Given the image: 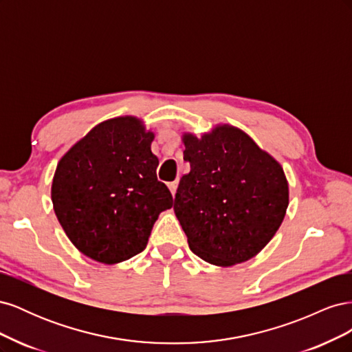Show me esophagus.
<instances>
[{
	"instance_id": "obj_1",
	"label": "esophagus",
	"mask_w": 352,
	"mask_h": 352,
	"mask_svg": "<svg viewBox=\"0 0 352 352\" xmlns=\"http://www.w3.org/2000/svg\"><path fill=\"white\" fill-rule=\"evenodd\" d=\"M168 189H170V192H172V195L175 197L176 195V189H177V180H175V182H170L168 184Z\"/></svg>"
}]
</instances>
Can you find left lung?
I'll list each match as a JSON object with an SVG mask.
<instances>
[{"mask_svg": "<svg viewBox=\"0 0 352 352\" xmlns=\"http://www.w3.org/2000/svg\"><path fill=\"white\" fill-rule=\"evenodd\" d=\"M182 141L190 172L180 179L173 210L190 251L220 267L255 257L289 204L282 166L230 124L201 138L184 133Z\"/></svg>", "mask_w": 352, "mask_h": 352, "instance_id": "left-lung-1", "label": "left lung"}]
</instances>
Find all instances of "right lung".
<instances>
[{"mask_svg": "<svg viewBox=\"0 0 352 352\" xmlns=\"http://www.w3.org/2000/svg\"><path fill=\"white\" fill-rule=\"evenodd\" d=\"M154 133L133 116L97 124L61 157L51 186L56 216L83 255L116 264L145 250L173 197L157 180Z\"/></svg>", "mask_w": 352, "mask_h": 352, "instance_id": "right-lung-1", "label": "right lung"}]
</instances>
